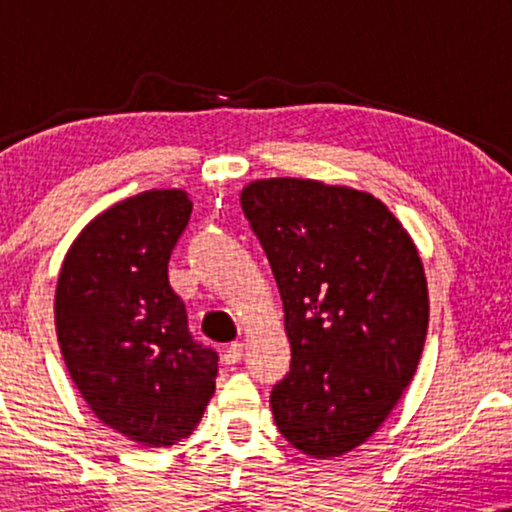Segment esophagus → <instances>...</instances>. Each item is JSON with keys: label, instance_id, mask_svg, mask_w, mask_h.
Instances as JSON below:
<instances>
[{"label": "esophagus", "instance_id": "obj_1", "mask_svg": "<svg viewBox=\"0 0 512 512\" xmlns=\"http://www.w3.org/2000/svg\"><path fill=\"white\" fill-rule=\"evenodd\" d=\"M242 354H244L242 342H230V345L223 349V363H226V366H235V363L242 359Z\"/></svg>", "mask_w": 512, "mask_h": 512}]
</instances>
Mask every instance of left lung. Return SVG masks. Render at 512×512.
<instances>
[{"label":"left lung","instance_id":"obj_1","mask_svg":"<svg viewBox=\"0 0 512 512\" xmlns=\"http://www.w3.org/2000/svg\"><path fill=\"white\" fill-rule=\"evenodd\" d=\"M240 205L291 342L275 424L300 452L338 457L373 436L415 375L429 326L422 261L396 216L354 188L261 179Z\"/></svg>","mask_w":512,"mask_h":512}]
</instances>
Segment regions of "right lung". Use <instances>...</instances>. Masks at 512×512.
I'll return each mask as SVG.
<instances>
[{
	"label": "right lung",
	"mask_w": 512,
	"mask_h": 512,
	"mask_svg": "<svg viewBox=\"0 0 512 512\" xmlns=\"http://www.w3.org/2000/svg\"><path fill=\"white\" fill-rule=\"evenodd\" d=\"M184 191H146L88 223L62 263L58 342L81 396L144 447L191 436L216 387L219 354L188 331L167 263L191 219Z\"/></svg>",
	"instance_id": "add662e5"
}]
</instances>
